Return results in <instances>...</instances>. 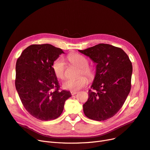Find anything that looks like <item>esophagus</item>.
<instances>
[{
  "label": "esophagus",
  "instance_id": "34e87169",
  "mask_svg": "<svg viewBox=\"0 0 150 150\" xmlns=\"http://www.w3.org/2000/svg\"><path fill=\"white\" fill-rule=\"evenodd\" d=\"M77 93V91H71V94L72 96H74V95L76 94Z\"/></svg>",
  "mask_w": 150,
  "mask_h": 150
}]
</instances>
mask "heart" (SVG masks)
Here are the masks:
<instances>
[{
	"mask_svg": "<svg viewBox=\"0 0 150 150\" xmlns=\"http://www.w3.org/2000/svg\"><path fill=\"white\" fill-rule=\"evenodd\" d=\"M71 63L80 68L79 75L84 74L90 79L96 76V70L94 67L88 64L89 61L84 56L79 53H72L68 56ZM53 70L56 76L60 79H65L67 77V72L64 60L62 58L56 59L53 63ZM89 80L84 76H79L76 79H68L63 84V89L71 91H78L87 85Z\"/></svg>",
	"mask_w": 150,
	"mask_h": 150,
	"instance_id": "b5f03b06",
	"label": "heart"
}]
</instances>
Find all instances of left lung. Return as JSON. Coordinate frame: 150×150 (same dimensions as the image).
Listing matches in <instances>:
<instances>
[{"label": "left lung", "instance_id": "8db88e82", "mask_svg": "<svg viewBox=\"0 0 150 150\" xmlns=\"http://www.w3.org/2000/svg\"><path fill=\"white\" fill-rule=\"evenodd\" d=\"M96 63V73L89 98L83 104L85 115L92 120L108 119L118 112L131 89L132 65L123 50L100 43L78 50Z\"/></svg>", "mask_w": 150, "mask_h": 150}]
</instances>
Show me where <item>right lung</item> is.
<instances>
[{"label":"right lung","mask_w":150,"mask_h":150,"mask_svg":"<svg viewBox=\"0 0 150 150\" xmlns=\"http://www.w3.org/2000/svg\"><path fill=\"white\" fill-rule=\"evenodd\" d=\"M64 53L50 44L32 45L23 50L16 63L15 87L25 109L40 120L59 117L71 92L59 91L53 63ZM52 89H54V91Z\"/></svg>","instance_id":"obj_1"}]
</instances>
